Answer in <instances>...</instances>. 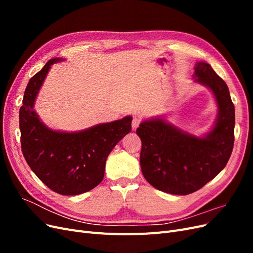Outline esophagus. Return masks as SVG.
Masks as SVG:
<instances>
[{
    "label": "esophagus",
    "mask_w": 253,
    "mask_h": 253,
    "mask_svg": "<svg viewBox=\"0 0 253 253\" xmlns=\"http://www.w3.org/2000/svg\"><path fill=\"white\" fill-rule=\"evenodd\" d=\"M140 122H141L140 118H139V117H136V116H135V117L133 118V120H132V128H133V129H136L137 127L139 126Z\"/></svg>",
    "instance_id": "1"
}]
</instances>
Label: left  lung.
<instances>
[{
  "label": "left lung",
  "mask_w": 253,
  "mask_h": 253,
  "mask_svg": "<svg viewBox=\"0 0 253 253\" xmlns=\"http://www.w3.org/2000/svg\"><path fill=\"white\" fill-rule=\"evenodd\" d=\"M194 70V82L210 88L217 104L210 131L198 137L162 116L143 120L136 129L144 178L157 190L175 195L193 193L215 177L226 167L234 143L235 112L226 82L206 62H197Z\"/></svg>",
  "instance_id": "left-lung-1"
}]
</instances>
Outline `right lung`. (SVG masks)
Instances as JSON below:
<instances>
[{
	"label": "right lung",
	"mask_w": 253,
	"mask_h": 253,
	"mask_svg": "<svg viewBox=\"0 0 253 253\" xmlns=\"http://www.w3.org/2000/svg\"><path fill=\"white\" fill-rule=\"evenodd\" d=\"M49 60L29 80L20 109L21 148L26 163L44 185L62 195H78L103 179L109 154L131 132L132 116L96 125L79 132L53 131L34 110L35 101L53 63Z\"/></svg>",
	"instance_id": "1"
}]
</instances>
